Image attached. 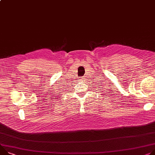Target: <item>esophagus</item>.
<instances>
[{
    "label": "esophagus",
    "instance_id": "34e87169",
    "mask_svg": "<svg viewBox=\"0 0 155 155\" xmlns=\"http://www.w3.org/2000/svg\"><path fill=\"white\" fill-rule=\"evenodd\" d=\"M81 78H82V79H83V80H84V79H86V78H85L84 76H83V77H81Z\"/></svg>",
    "mask_w": 155,
    "mask_h": 155
}]
</instances>
